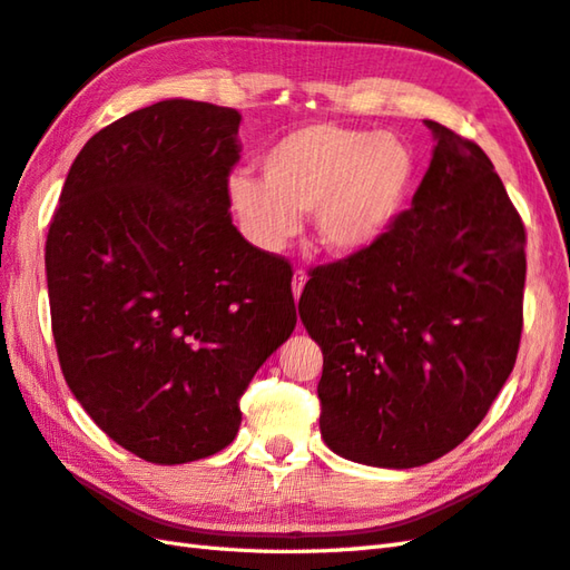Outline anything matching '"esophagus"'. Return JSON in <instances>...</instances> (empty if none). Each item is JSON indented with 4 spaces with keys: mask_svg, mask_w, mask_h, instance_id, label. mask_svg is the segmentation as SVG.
Listing matches in <instances>:
<instances>
[{
    "mask_svg": "<svg viewBox=\"0 0 570 570\" xmlns=\"http://www.w3.org/2000/svg\"><path fill=\"white\" fill-rule=\"evenodd\" d=\"M303 286H305V274L294 272V279H291V291H294V298H298L303 294Z\"/></svg>",
    "mask_w": 570,
    "mask_h": 570,
    "instance_id": "esophagus-1",
    "label": "esophagus"
}]
</instances>
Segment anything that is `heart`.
I'll return each instance as SVG.
<instances>
[{
	"label": "heart",
	"mask_w": 570,
	"mask_h": 570,
	"mask_svg": "<svg viewBox=\"0 0 570 570\" xmlns=\"http://www.w3.org/2000/svg\"><path fill=\"white\" fill-rule=\"evenodd\" d=\"M262 180L228 178L226 195L243 233L262 250H279L315 214L320 247L334 257L368 250L395 226L416 180L410 146L327 122L305 125L259 158Z\"/></svg>",
	"instance_id": "1"
}]
</instances>
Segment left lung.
<instances>
[{
	"instance_id": "left-lung-1",
	"label": "left lung",
	"mask_w": 570,
	"mask_h": 570,
	"mask_svg": "<svg viewBox=\"0 0 570 570\" xmlns=\"http://www.w3.org/2000/svg\"><path fill=\"white\" fill-rule=\"evenodd\" d=\"M385 236L317 267L298 315L323 348L320 433L358 464L412 470L458 448L515 366L524 226L489 156L452 129Z\"/></svg>"
}]
</instances>
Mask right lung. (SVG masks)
I'll return each mask as SVG.
<instances>
[{
    "instance_id": "obj_1",
    "label": "right lung",
    "mask_w": 570,
    "mask_h": 570,
    "mask_svg": "<svg viewBox=\"0 0 570 570\" xmlns=\"http://www.w3.org/2000/svg\"><path fill=\"white\" fill-rule=\"evenodd\" d=\"M240 112L168 98L86 141L60 195L46 272L71 395L156 464L224 450L240 395L296 327L291 267L228 214Z\"/></svg>"
}]
</instances>
